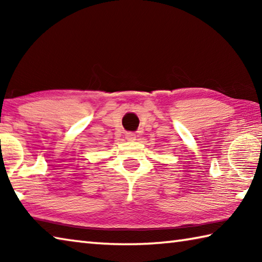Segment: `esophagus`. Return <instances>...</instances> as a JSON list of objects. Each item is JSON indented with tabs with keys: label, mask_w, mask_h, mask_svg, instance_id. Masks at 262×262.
Here are the masks:
<instances>
[{
	"label": "esophagus",
	"mask_w": 262,
	"mask_h": 262,
	"mask_svg": "<svg viewBox=\"0 0 262 262\" xmlns=\"http://www.w3.org/2000/svg\"><path fill=\"white\" fill-rule=\"evenodd\" d=\"M126 139H127V141H130V142L135 141V140H136V134H135V133H132V132L127 133V134H126Z\"/></svg>",
	"instance_id": "esophagus-1"
}]
</instances>
